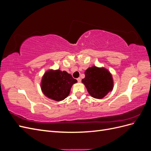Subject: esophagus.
<instances>
[{
    "mask_svg": "<svg viewBox=\"0 0 151 151\" xmlns=\"http://www.w3.org/2000/svg\"><path fill=\"white\" fill-rule=\"evenodd\" d=\"M77 81L79 82V83H80V82L81 81V79L80 78V77H79V78H77Z\"/></svg>",
    "mask_w": 151,
    "mask_h": 151,
    "instance_id": "1",
    "label": "esophagus"
}]
</instances>
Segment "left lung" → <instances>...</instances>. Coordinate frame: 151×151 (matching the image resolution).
<instances>
[{
  "label": "left lung",
  "instance_id": "8db88e82",
  "mask_svg": "<svg viewBox=\"0 0 151 151\" xmlns=\"http://www.w3.org/2000/svg\"><path fill=\"white\" fill-rule=\"evenodd\" d=\"M83 83L91 96L102 99L113 88V81L111 73L104 68L96 66L88 68L85 71Z\"/></svg>",
  "mask_w": 151,
  "mask_h": 151
}]
</instances>
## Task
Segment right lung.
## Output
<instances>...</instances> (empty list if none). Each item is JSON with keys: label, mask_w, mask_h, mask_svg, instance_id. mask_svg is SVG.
I'll return each instance as SVG.
<instances>
[{"label": "right lung", "mask_w": 151, "mask_h": 151, "mask_svg": "<svg viewBox=\"0 0 151 151\" xmlns=\"http://www.w3.org/2000/svg\"><path fill=\"white\" fill-rule=\"evenodd\" d=\"M77 82L66 71L50 70L42 77L41 88L47 97L60 101L68 96L72 86Z\"/></svg>", "instance_id": "obj_1"}]
</instances>
